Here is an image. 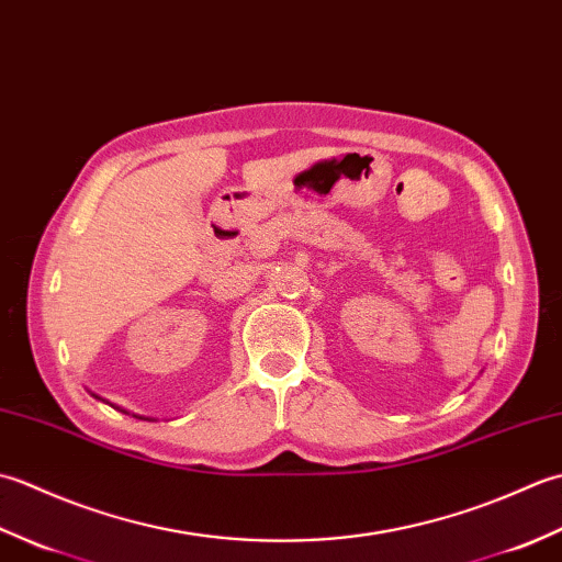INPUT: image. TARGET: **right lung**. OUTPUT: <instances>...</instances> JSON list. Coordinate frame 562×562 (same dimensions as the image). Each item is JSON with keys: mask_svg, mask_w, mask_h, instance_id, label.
Masks as SVG:
<instances>
[{"mask_svg": "<svg viewBox=\"0 0 562 562\" xmlns=\"http://www.w3.org/2000/svg\"><path fill=\"white\" fill-rule=\"evenodd\" d=\"M91 396H93V398H101V396H97V393H91ZM101 401H103V398H101ZM117 411H121V408H117ZM123 413H125V411H123ZM139 420H145V417H139ZM147 420H149V417H147Z\"/></svg>", "mask_w": 562, "mask_h": 562, "instance_id": "right-lung-1", "label": "right lung"}]
</instances>
